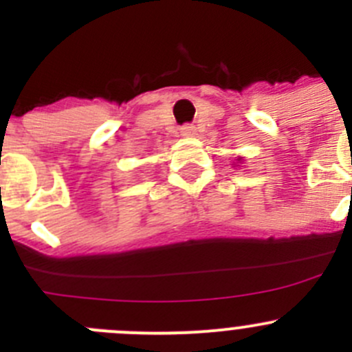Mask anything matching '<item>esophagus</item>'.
I'll list each match as a JSON object with an SVG mask.
<instances>
[{"label":"esophagus","instance_id":"34e87169","mask_svg":"<svg viewBox=\"0 0 352 352\" xmlns=\"http://www.w3.org/2000/svg\"><path fill=\"white\" fill-rule=\"evenodd\" d=\"M180 133H182L184 136H192V134L196 133V127H194L192 124H184V126L180 127Z\"/></svg>","mask_w":352,"mask_h":352}]
</instances>
